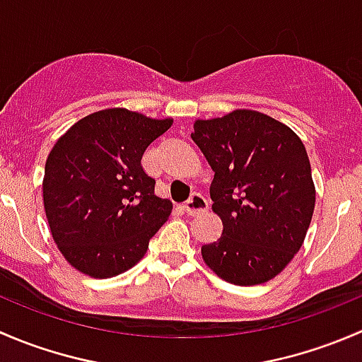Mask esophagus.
Segmentation results:
<instances>
[{"label":"esophagus","instance_id":"1","mask_svg":"<svg viewBox=\"0 0 362 362\" xmlns=\"http://www.w3.org/2000/svg\"><path fill=\"white\" fill-rule=\"evenodd\" d=\"M184 210L185 214L189 215H196V214H202V211L208 210V202L204 199V196L199 194V192H194L187 202L184 203Z\"/></svg>","mask_w":362,"mask_h":362}]
</instances>
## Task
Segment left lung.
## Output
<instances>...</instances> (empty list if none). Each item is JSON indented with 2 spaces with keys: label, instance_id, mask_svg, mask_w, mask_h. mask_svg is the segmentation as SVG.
Masks as SVG:
<instances>
[{
  "label": "left lung",
  "instance_id": "obj_1",
  "mask_svg": "<svg viewBox=\"0 0 362 362\" xmlns=\"http://www.w3.org/2000/svg\"><path fill=\"white\" fill-rule=\"evenodd\" d=\"M194 144L211 170V210L222 236L202 247L222 280L257 286L279 275L301 249L315 208L308 154L286 124L255 110L196 120Z\"/></svg>",
  "mask_w": 362,
  "mask_h": 362
}]
</instances>
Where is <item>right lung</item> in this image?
<instances>
[{"mask_svg": "<svg viewBox=\"0 0 362 362\" xmlns=\"http://www.w3.org/2000/svg\"><path fill=\"white\" fill-rule=\"evenodd\" d=\"M126 108L83 117L45 163L43 206L57 249L80 273L110 279L133 268L171 214L141 168L148 145L171 127Z\"/></svg>", "mask_w": 362, "mask_h": 362, "instance_id": "right-lung-1", "label": "right lung"}]
</instances>
